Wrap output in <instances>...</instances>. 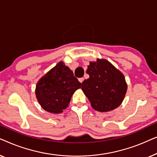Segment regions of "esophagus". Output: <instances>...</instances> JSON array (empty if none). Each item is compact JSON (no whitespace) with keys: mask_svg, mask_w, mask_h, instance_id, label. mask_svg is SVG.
Here are the masks:
<instances>
[{"mask_svg":"<svg viewBox=\"0 0 157 157\" xmlns=\"http://www.w3.org/2000/svg\"><path fill=\"white\" fill-rule=\"evenodd\" d=\"M83 80H84V78H78V81H79V82H80V83H82Z\"/></svg>","mask_w":157,"mask_h":157,"instance_id":"obj_1","label":"esophagus"}]
</instances>
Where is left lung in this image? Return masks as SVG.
<instances>
[{
	"instance_id": "left-lung-1",
	"label": "left lung",
	"mask_w": 157,
	"mask_h": 157,
	"mask_svg": "<svg viewBox=\"0 0 157 157\" xmlns=\"http://www.w3.org/2000/svg\"><path fill=\"white\" fill-rule=\"evenodd\" d=\"M86 73L89 78L83 81L81 89L91 106L101 112L117 108L123 101L127 90L122 73L105 59L90 62Z\"/></svg>"
}]
</instances>
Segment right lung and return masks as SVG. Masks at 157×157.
<instances>
[{
  "instance_id": "obj_1",
  "label": "right lung",
  "mask_w": 157,
  "mask_h": 157,
  "mask_svg": "<svg viewBox=\"0 0 157 157\" xmlns=\"http://www.w3.org/2000/svg\"><path fill=\"white\" fill-rule=\"evenodd\" d=\"M81 85L72 71L60 61L38 81L36 98L44 110L61 113L67 108L74 91L81 88Z\"/></svg>"
}]
</instances>
